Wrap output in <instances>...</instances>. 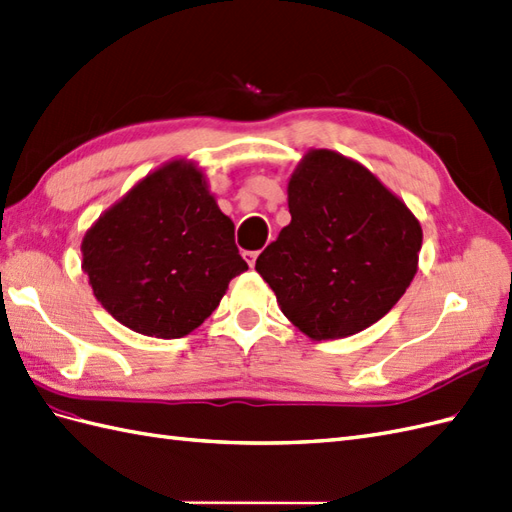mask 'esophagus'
Wrapping results in <instances>:
<instances>
[{"mask_svg":"<svg viewBox=\"0 0 512 512\" xmlns=\"http://www.w3.org/2000/svg\"><path fill=\"white\" fill-rule=\"evenodd\" d=\"M243 258L247 260V265L254 269V265H256V258H258V252H245V254H243Z\"/></svg>","mask_w":512,"mask_h":512,"instance_id":"esophagus-1","label":"esophagus"}]
</instances>
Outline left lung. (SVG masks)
<instances>
[{
  "mask_svg": "<svg viewBox=\"0 0 512 512\" xmlns=\"http://www.w3.org/2000/svg\"><path fill=\"white\" fill-rule=\"evenodd\" d=\"M289 213L256 271L310 339L369 328L413 282L419 221L358 162L330 149L308 152L289 180Z\"/></svg>",
  "mask_w": 512,
  "mask_h": 512,
  "instance_id": "8db88e82",
  "label": "left lung"
}]
</instances>
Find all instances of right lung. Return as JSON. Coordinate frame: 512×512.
I'll return each instance as SVG.
<instances>
[{
  "mask_svg": "<svg viewBox=\"0 0 512 512\" xmlns=\"http://www.w3.org/2000/svg\"><path fill=\"white\" fill-rule=\"evenodd\" d=\"M82 269L123 326L180 339L213 315L247 263L204 173L176 160L97 219L82 241Z\"/></svg>",
  "mask_w": 512,
  "mask_h": 512,
  "instance_id": "right-lung-1",
  "label": "right lung"
}]
</instances>
